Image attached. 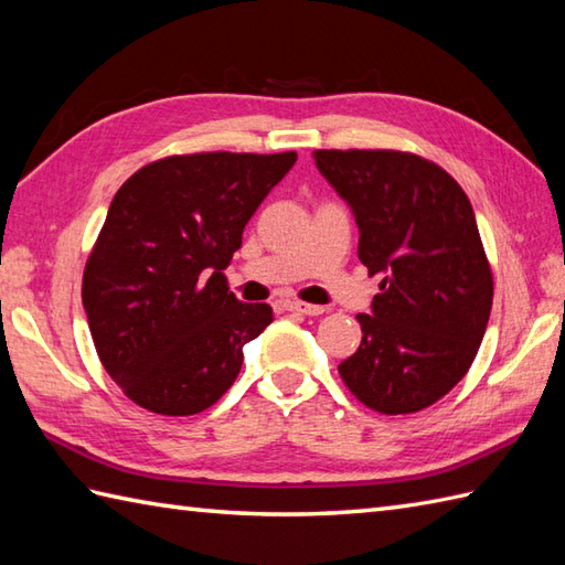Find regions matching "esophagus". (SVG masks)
Segmentation results:
<instances>
[{
	"mask_svg": "<svg viewBox=\"0 0 565 565\" xmlns=\"http://www.w3.org/2000/svg\"><path fill=\"white\" fill-rule=\"evenodd\" d=\"M286 308L294 310V313H301V316H322L326 313V308L322 306H313V303H303V301H289Z\"/></svg>",
	"mask_w": 565,
	"mask_h": 565,
	"instance_id": "esophagus-1",
	"label": "esophagus"
}]
</instances>
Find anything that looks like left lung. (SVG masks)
Returning a JSON list of instances; mask_svg holds the SVG:
<instances>
[{
	"label": "left lung",
	"instance_id": "1",
	"mask_svg": "<svg viewBox=\"0 0 565 565\" xmlns=\"http://www.w3.org/2000/svg\"><path fill=\"white\" fill-rule=\"evenodd\" d=\"M318 172L352 209L359 259L381 276L362 344L338 366L383 415L437 403L473 364L493 274L471 201L435 162L395 150H316Z\"/></svg>",
	"mask_w": 565,
	"mask_h": 565
}]
</instances>
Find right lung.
Here are the masks:
<instances>
[{
  "label": "right lung",
  "instance_id": "1",
  "mask_svg": "<svg viewBox=\"0 0 565 565\" xmlns=\"http://www.w3.org/2000/svg\"><path fill=\"white\" fill-rule=\"evenodd\" d=\"M296 152H199L150 162L116 191L84 267L97 354L130 401L196 415L233 386L243 347L274 320L239 303L223 269Z\"/></svg>",
  "mask_w": 565,
  "mask_h": 565
}]
</instances>
